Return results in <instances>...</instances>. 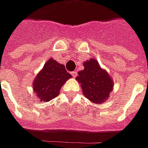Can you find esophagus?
Returning <instances> with one entry per match:
<instances>
[{"label": "esophagus", "mask_w": 148, "mask_h": 148, "mask_svg": "<svg viewBox=\"0 0 148 148\" xmlns=\"http://www.w3.org/2000/svg\"><path fill=\"white\" fill-rule=\"evenodd\" d=\"M71 74H72V76H73V77H76V76H77V72H76V71H72V72H71Z\"/></svg>", "instance_id": "1"}]
</instances>
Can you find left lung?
<instances>
[{
  "label": "left lung",
  "instance_id": "1",
  "mask_svg": "<svg viewBox=\"0 0 148 148\" xmlns=\"http://www.w3.org/2000/svg\"><path fill=\"white\" fill-rule=\"evenodd\" d=\"M84 70L78 72L76 79L81 83L83 95L92 103H104L113 90V81L110 75L100 67L95 59L83 64Z\"/></svg>",
  "mask_w": 148,
  "mask_h": 148
}]
</instances>
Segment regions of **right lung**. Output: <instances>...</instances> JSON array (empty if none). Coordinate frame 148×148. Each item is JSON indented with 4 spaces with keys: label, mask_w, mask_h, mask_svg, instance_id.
Segmentation results:
<instances>
[{
    "label": "right lung",
    "mask_w": 148,
    "mask_h": 148,
    "mask_svg": "<svg viewBox=\"0 0 148 148\" xmlns=\"http://www.w3.org/2000/svg\"><path fill=\"white\" fill-rule=\"evenodd\" d=\"M71 77L64 65L50 58L34 79V90L40 101L47 102L58 95L62 85Z\"/></svg>",
    "instance_id": "add662e5"
}]
</instances>
